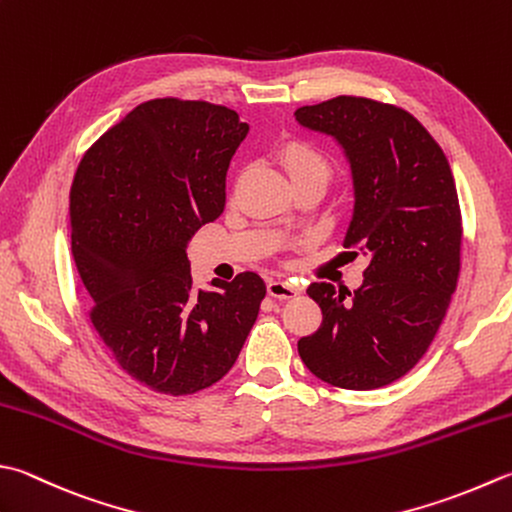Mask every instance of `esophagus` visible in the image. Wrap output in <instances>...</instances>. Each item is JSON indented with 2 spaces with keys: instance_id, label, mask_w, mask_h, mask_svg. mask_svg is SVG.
<instances>
[{
  "instance_id": "obj_1",
  "label": "esophagus",
  "mask_w": 512,
  "mask_h": 512,
  "mask_svg": "<svg viewBox=\"0 0 512 512\" xmlns=\"http://www.w3.org/2000/svg\"><path fill=\"white\" fill-rule=\"evenodd\" d=\"M268 295L277 299H290L297 295V286L293 282H286V279H270Z\"/></svg>"
}]
</instances>
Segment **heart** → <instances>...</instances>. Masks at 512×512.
Listing matches in <instances>:
<instances>
[{
    "mask_svg": "<svg viewBox=\"0 0 512 512\" xmlns=\"http://www.w3.org/2000/svg\"><path fill=\"white\" fill-rule=\"evenodd\" d=\"M279 162L286 168L293 186L317 182L326 188L330 177H333V164H330L328 155L322 148L304 142V139H290L279 148Z\"/></svg>",
    "mask_w": 512,
    "mask_h": 512,
    "instance_id": "1",
    "label": "heart"
}]
</instances>
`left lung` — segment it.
<instances>
[{"label": "left lung", "mask_w": 512, "mask_h": 512, "mask_svg": "<svg viewBox=\"0 0 512 512\" xmlns=\"http://www.w3.org/2000/svg\"><path fill=\"white\" fill-rule=\"evenodd\" d=\"M295 119L344 150L355 195L344 246L368 262L353 293L308 286L324 319L297 342L299 357L339 388L393 384L424 357L457 286L462 213L453 170L428 130L397 106L339 95L297 108Z\"/></svg>", "instance_id": "1"}]
</instances>
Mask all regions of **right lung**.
Listing matches in <instances>:
<instances>
[{
    "label": "right lung",
    "instance_id": "add662e5",
    "mask_svg": "<svg viewBox=\"0 0 512 512\" xmlns=\"http://www.w3.org/2000/svg\"><path fill=\"white\" fill-rule=\"evenodd\" d=\"M248 124L208 102L153 99L104 133L70 188V242L90 319L139 384L193 395L239 357L266 295L257 273L195 290L186 248L222 215Z\"/></svg>",
    "mask_w": 512,
    "mask_h": 512
}]
</instances>
